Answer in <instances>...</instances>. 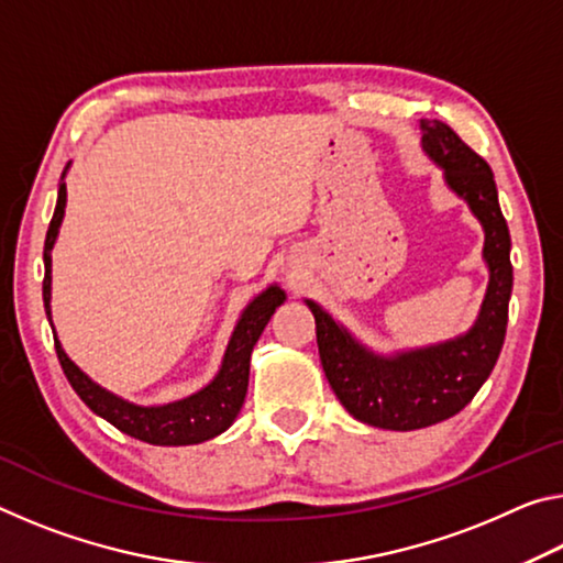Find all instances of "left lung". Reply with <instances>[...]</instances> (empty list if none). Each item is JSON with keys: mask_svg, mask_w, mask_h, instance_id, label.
<instances>
[{"mask_svg": "<svg viewBox=\"0 0 563 563\" xmlns=\"http://www.w3.org/2000/svg\"><path fill=\"white\" fill-rule=\"evenodd\" d=\"M422 131L424 151L444 168L446 184L470 203L487 233L484 258L492 275L476 325L444 345L377 357L357 345L320 305L308 300L316 316L320 362L332 393L360 422L397 432L437 424L472 402L497 365L507 335L514 283L511 238L489 164L444 121L424 119Z\"/></svg>", "mask_w": 563, "mask_h": 563, "instance_id": "8db88e82", "label": "left lung"}]
</instances>
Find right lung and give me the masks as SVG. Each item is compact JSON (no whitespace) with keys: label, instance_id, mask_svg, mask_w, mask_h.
Instances as JSON below:
<instances>
[{"label":"right lung","instance_id":"1","mask_svg":"<svg viewBox=\"0 0 563 563\" xmlns=\"http://www.w3.org/2000/svg\"><path fill=\"white\" fill-rule=\"evenodd\" d=\"M64 206H66V186L62 184L49 231H46V241H44L42 295H44V308L49 320H52V312H49L52 247L56 241V233H59ZM283 300H285V292L278 288V285H273V288L258 295V298L247 305L241 320H238L233 338L228 342L221 373L216 375L213 383L203 387L201 393L190 395L186 399H178V402H170L164 407H136L131 402H123L121 397L107 393V389H101L97 383H91V379L84 375L69 357H66L59 340L54 338L56 357H59L64 375L74 387V393L87 402L89 409H93V412L107 419V422H111L123 434L136 437V440L148 442V444H161V446L198 444L225 432L228 427L233 424L238 412H241L245 389H247V373H251L253 345L258 342L261 332L265 330V325H268L271 316Z\"/></svg>","mask_w":563,"mask_h":563}]
</instances>
